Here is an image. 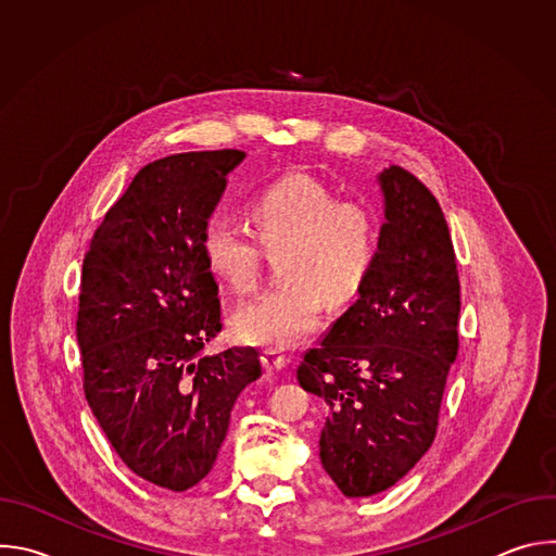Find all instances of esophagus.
I'll list each match as a JSON object with an SVG mask.
<instances>
[{
	"mask_svg": "<svg viewBox=\"0 0 556 556\" xmlns=\"http://www.w3.org/2000/svg\"><path fill=\"white\" fill-rule=\"evenodd\" d=\"M262 363H264V367H266L268 371H279V369H283V367L288 365V358H286L281 352L268 348V350L262 352Z\"/></svg>",
	"mask_w": 556,
	"mask_h": 556,
	"instance_id": "34e87169",
	"label": "esophagus"
}]
</instances>
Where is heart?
Returning a JSON list of instances; mask_svg holds the SVG:
<instances>
[{
	"mask_svg": "<svg viewBox=\"0 0 556 556\" xmlns=\"http://www.w3.org/2000/svg\"><path fill=\"white\" fill-rule=\"evenodd\" d=\"M249 215L257 240L226 217L208 219L204 260L226 288L247 292L260 279L264 251L283 253V283L237 307L230 328L244 343L294 348L319 326L324 299L343 305L367 281L378 255L376 215L307 174H288L262 189Z\"/></svg>",
	"mask_w": 556,
	"mask_h": 556,
	"instance_id": "obj_1",
	"label": "heart"
}]
</instances>
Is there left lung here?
Wrapping results in <instances>:
<instances>
[{
    "mask_svg": "<svg viewBox=\"0 0 556 556\" xmlns=\"http://www.w3.org/2000/svg\"><path fill=\"white\" fill-rule=\"evenodd\" d=\"M378 185L376 264L296 369L299 384L328 407L319 455L345 497L391 489L429 451L459 345V277L438 200L395 165Z\"/></svg>",
    "mask_w": 556,
    "mask_h": 556,
    "instance_id": "1",
    "label": "left lung"
}]
</instances>
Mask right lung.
Instances as JSON below:
<instances>
[{"mask_svg": "<svg viewBox=\"0 0 556 556\" xmlns=\"http://www.w3.org/2000/svg\"><path fill=\"white\" fill-rule=\"evenodd\" d=\"M244 157L219 149L149 163L84 260L76 341L88 405L138 478L176 493L206 478L237 395L262 376L253 348L202 354L222 330L202 232Z\"/></svg>", "mask_w": 556, "mask_h": 556, "instance_id": "obj_1", "label": "right lung"}]
</instances>
